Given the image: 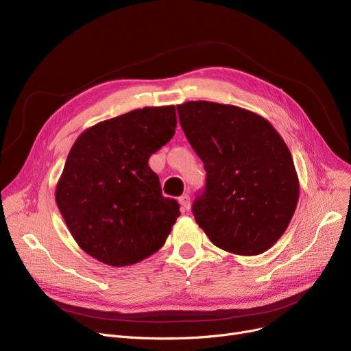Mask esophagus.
<instances>
[{"label": "esophagus", "instance_id": "34e87169", "mask_svg": "<svg viewBox=\"0 0 351 351\" xmlns=\"http://www.w3.org/2000/svg\"><path fill=\"white\" fill-rule=\"evenodd\" d=\"M179 204H180L182 210H188L189 206H191V197L188 195H182L179 197Z\"/></svg>", "mask_w": 351, "mask_h": 351}]
</instances>
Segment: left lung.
Segmentation results:
<instances>
[{
	"label": "left lung",
	"instance_id": "1",
	"mask_svg": "<svg viewBox=\"0 0 351 351\" xmlns=\"http://www.w3.org/2000/svg\"><path fill=\"white\" fill-rule=\"evenodd\" d=\"M179 123L204 162L206 184L192 212L217 247L258 255L285 232L298 202L291 154L268 120L232 104L186 101Z\"/></svg>",
	"mask_w": 351,
	"mask_h": 351
}]
</instances>
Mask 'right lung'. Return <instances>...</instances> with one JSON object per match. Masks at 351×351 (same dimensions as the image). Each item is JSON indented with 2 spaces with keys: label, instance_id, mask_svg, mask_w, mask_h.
<instances>
[{
  "label": "right lung",
  "instance_id": "right-lung-1",
  "mask_svg": "<svg viewBox=\"0 0 351 351\" xmlns=\"http://www.w3.org/2000/svg\"><path fill=\"white\" fill-rule=\"evenodd\" d=\"M175 128V106L143 108L100 121L74 142L56 202L75 242L97 261L126 267L163 247L179 204L162 195L147 162Z\"/></svg>",
  "mask_w": 351,
  "mask_h": 351
}]
</instances>
